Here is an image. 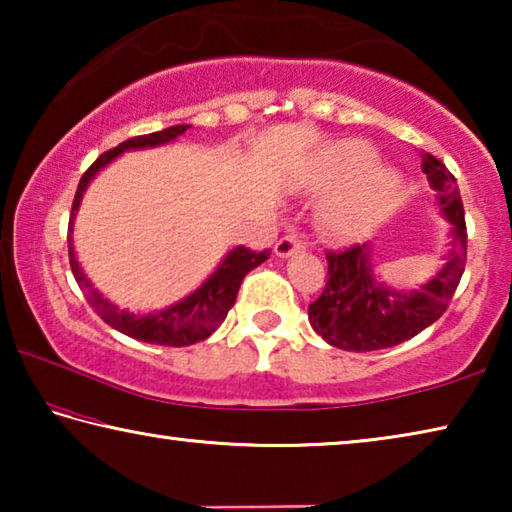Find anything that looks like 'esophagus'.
<instances>
[{
  "mask_svg": "<svg viewBox=\"0 0 512 512\" xmlns=\"http://www.w3.org/2000/svg\"><path fill=\"white\" fill-rule=\"evenodd\" d=\"M300 248H302L300 239L287 235V237H282V239L275 244V255H277V257H291L293 253H298Z\"/></svg>",
  "mask_w": 512,
  "mask_h": 512,
  "instance_id": "34e87169",
  "label": "esophagus"
}]
</instances>
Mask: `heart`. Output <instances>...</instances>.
<instances>
[{"label":"heart","mask_w":512,"mask_h":512,"mask_svg":"<svg viewBox=\"0 0 512 512\" xmlns=\"http://www.w3.org/2000/svg\"><path fill=\"white\" fill-rule=\"evenodd\" d=\"M375 151L359 140L327 146L311 164L307 187L327 192L345 183L325 205V225L334 237L357 239L384 219L397 194V176L372 167Z\"/></svg>","instance_id":"heart-1"}]
</instances>
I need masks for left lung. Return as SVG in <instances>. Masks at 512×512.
<instances>
[{"label": "left lung", "instance_id": "obj_1", "mask_svg": "<svg viewBox=\"0 0 512 512\" xmlns=\"http://www.w3.org/2000/svg\"><path fill=\"white\" fill-rule=\"evenodd\" d=\"M422 171L440 212L452 223L449 250L440 271L418 291H397L372 273L370 246L327 253V284L309 305V323L318 336L341 350L372 352L413 339L445 314L467 262V232L456 178L431 153H422Z\"/></svg>", "mask_w": 512, "mask_h": 512}]
</instances>
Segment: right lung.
Here are the masks:
<instances>
[{"mask_svg":"<svg viewBox=\"0 0 512 512\" xmlns=\"http://www.w3.org/2000/svg\"><path fill=\"white\" fill-rule=\"evenodd\" d=\"M187 128L189 124H178V126L164 128V131H158V133L131 137V140L121 142L119 146H115V149L99 155L92 167L83 173L79 189H76L72 214H69V228H67L69 266H72V273L76 277V282H79V287L83 289L85 298H88L92 309L103 318V323L115 327L121 334L131 336V339L155 343V345H169V348H185V345L205 341L207 336H210L214 329L223 323L225 316H228V311L232 309V305H235L244 277L253 271L255 266L266 262L268 255H271V250H262V253H257V250H250L244 246L232 248L230 253L223 257L219 268H216V271L207 277V280L194 293H189L187 298H183L167 309L140 316V314H131V311H119L117 305H112L110 300L103 298L101 293L94 289V284L85 277L79 262H76L72 232H74L76 212H79L85 189H88L90 180L97 176L106 164H110L124 151L153 149V146L169 144L176 140L178 135H183Z\"/></svg>","mask_w":512,"mask_h":512,"instance_id":"add662e5","label":"right lung"}]
</instances>
